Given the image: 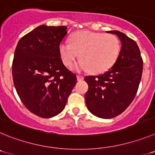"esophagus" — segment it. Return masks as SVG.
<instances>
[{
    "label": "esophagus",
    "instance_id": "esophagus-1",
    "mask_svg": "<svg viewBox=\"0 0 155 155\" xmlns=\"http://www.w3.org/2000/svg\"><path fill=\"white\" fill-rule=\"evenodd\" d=\"M84 79V77L81 76V75H77V80L78 81H81Z\"/></svg>",
    "mask_w": 155,
    "mask_h": 155
}]
</instances>
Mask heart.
<instances>
[{
	"mask_svg": "<svg viewBox=\"0 0 155 155\" xmlns=\"http://www.w3.org/2000/svg\"><path fill=\"white\" fill-rule=\"evenodd\" d=\"M120 42L116 35L89 31L74 34L71 42L61 43L59 50L64 64L71 67L78 59L74 67L78 71H88L100 74L107 71L116 63L120 52Z\"/></svg>",
	"mask_w": 155,
	"mask_h": 155,
	"instance_id": "heart-1",
	"label": "heart"
}]
</instances>
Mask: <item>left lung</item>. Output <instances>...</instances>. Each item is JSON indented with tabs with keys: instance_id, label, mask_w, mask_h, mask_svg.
<instances>
[{
	"instance_id": "1",
	"label": "left lung",
	"mask_w": 155,
	"mask_h": 155,
	"mask_svg": "<svg viewBox=\"0 0 155 155\" xmlns=\"http://www.w3.org/2000/svg\"><path fill=\"white\" fill-rule=\"evenodd\" d=\"M115 34L122 43L114 65L98 76H86L88 84L85 102L95 116L111 119L121 114L136 96L143 71V61L136 42L119 31Z\"/></svg>"
}]
</instances>
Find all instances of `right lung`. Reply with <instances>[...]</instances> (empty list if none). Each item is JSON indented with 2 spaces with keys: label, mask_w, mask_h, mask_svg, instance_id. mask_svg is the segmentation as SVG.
Here are the masks:
<instances>
[{
  "label": "right lung",
  "mask_w": 155,
  "mask_h": 155,
  "mask_svg": "<svg viewBox=\"0 0 155 155\" xmlns=\"http://www.w3.org/2000/svg\"><path fill=\"white\" fill-rule=\"evenodd\" d=\"M67 28L39 25L20 39L15 51L16 91L25 107L42 118L61 113L76 84V75L63 64L59 50Z\"/></svg>",
  "instance_id": "obj_1"
}]
</instances>
